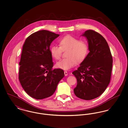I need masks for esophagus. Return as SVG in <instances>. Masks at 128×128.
I'll return each instance as SVG.
<instances>
[{"instance_id": "1", "label": "esophagus", "mask_w": 128, "mask_h": 128, "mask_svg": "<svg viewBox=\"0 0 128 128\" xmlns=\"http://www.w3.org/2000/svg\"><path fill=\"white\" fill-rule=\"evenodd\" d=\"M64 74H65V76H67L68 75V72H67V71H65L64 72Z\"/></svg>"}]
</instances>
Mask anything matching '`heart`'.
<instances>
[{"label": "heart", "instance_id": "1", "mask_svg": "<svg viewBox=\"0 0 128 128\" xmlns=\"http://www.w3.org/2000/svg\"><path fill=\"white\" fill-rule=\"evenodd\" d=\"M60 46L53 45L50 48V53L55 60L61 58L62 50L68 49L66 54L67 58L56 63L58 68L64 70H68L75 65L76 62L83 61L88 54V46L84 41L72 36H66L59 40Z\"/></svg>", "mask_w": 128, "mask_h": 128}]
</instances>
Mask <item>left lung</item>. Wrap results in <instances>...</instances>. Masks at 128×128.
Segmentation results:
<instances>
[{
  "instance_id": "8db88e82",
  "label": "left lung",
  "mask_w": 128,
  "mask_h": 128,
  "mask_svg": "<svg viewBox=\"0 0 128 128\" xmlns=\"http://www.w3.org/2000/svg\"><path fill=\"white\" fill-rule=\"evenodd\" d=\"M89 53L72 74L77 84L74 89L76 96L90 100L101 95L110 84L113 59L106 39L94 30L85 31Z\"/></svg>"
}]
</instances>
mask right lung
I'll list each match as a JSON object with an SVG mask.
<instances>
[{"label":"right lung","mask_w":128,"mask_h":128,"mask_svg":"<svg viewBox=\"0 0 128 128\" xmlns=\"http://www.w3.org/2000/svg\"><path fill=\"white\" fill-rule=\"evenodd\" d=\"M60 36L47 30L35 32L28 37L23 46L19 65L18 79L30 97L42 99L51 96L64 77L60 68L52 69L50 46Z\"/></svg>","instance_id":"add662e5"}]
</instances>
